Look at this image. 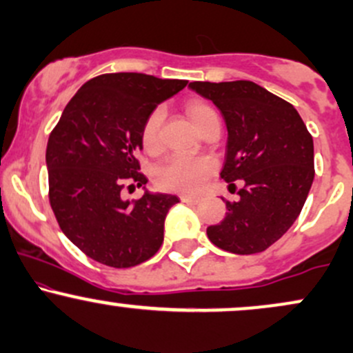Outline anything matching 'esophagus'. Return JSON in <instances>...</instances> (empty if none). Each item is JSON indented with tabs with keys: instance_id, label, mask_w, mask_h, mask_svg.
Segmentation results:
<instances>
[{
	"instance_id": "34e87169",
	"label": "esophagus",
	"mask_w": 353,
	"mask_h": 353,
	"mask_svg": "<svg viewBox=\"0 0 353 353\" xmlns=\"http://www.w3.org/2000/svg\"><path fill=\"white\" fill-rule=\"evenodd\" d=\"M181 201H182V202H188V204H197V202H201V197H197V196H189V194H182Z\"/></svg>"
}]
</instances>
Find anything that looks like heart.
Segmentation results:
<instances>
[{
  "label": "heart",
  "mask_w": 353,
  "mask_h": 353,
  "mask_svg": "<svg viewBox=\"0 0 353 353\" xmlns=\"http://www.w3.org/2000/svg\"><path fill=\"white\" fill-rule=\"evenodd\" d=\"M188 114L197 131H201L212 117L216 111L202 101H192L188 104ZM164 119L163 109H154L145 119L143 128V144L148 151H157L161 148V124ZM216 169V163L208 156H174L168 163L161 165L156 172V182L159 188L174 192L192 194L197 192L210 174Z\"/></svg>",
  "instance_id": "1"
}]
</instances>
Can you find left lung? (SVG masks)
<instances>
[{
    "instance_id": "obj_1",
    "label": "left lung",
    "mask_w": 353,
    "mask_h": 353,
    "mask_svg": "<svg viewBox=\"0 0 353 353\" xmlns=\"http://www.w3.org/2000/svg\"><path fill=\"white\" fill-rule=\"evenodd\" d=\"M212 101L228 128L221 177L241 181L239 201H225V217L209 225L219 249L249 255L265 250L287 232L314 182V141L292 104L252 81L189 84Z\"/></svg>"
}]
</instances>
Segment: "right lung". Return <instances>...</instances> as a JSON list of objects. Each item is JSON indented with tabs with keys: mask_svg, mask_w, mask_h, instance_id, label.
Masks as SVG:
<instances>
[{
	"mask_svg": "<svg viewBox=\"0 0 353 353\" xmlns=\"http://www.w3.org/2000/svg\"><path fill=\"white\" fill-rule=\"evenodd\" d=\"M188 86L141 72L89 79L64 108L46 148L50 202L61 230L88 257L124 269L159 250L164 221L179 202L145 189L136 154L157 104ZM125 181L143 185L139 201L122 199Z\"/></svg>",
	"mask_w": 353,
	"mask_h": 353,
	"instance_id": "add662e5",
	"label": "right lung"
}]
</instances>
